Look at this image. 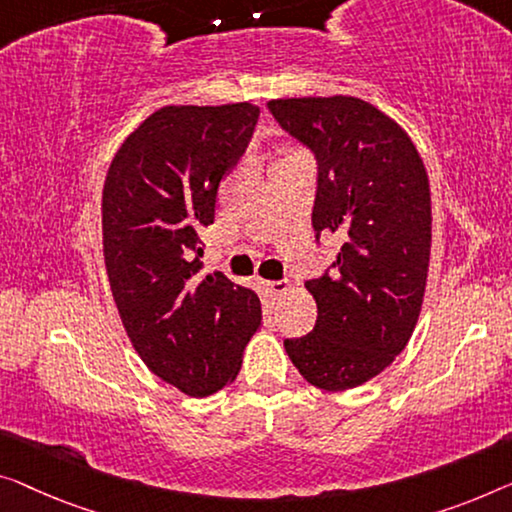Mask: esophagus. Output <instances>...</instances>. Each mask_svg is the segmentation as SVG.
Here are the masks:
<instances>
[{"label":"esophagus","mask_w":512,"mask_h":512,"mask_svg":"<svg viewBox=\"0 0 512 512\" xmlns=\"http://www.w3.org/2000/svg\"><path fill=\"white\" fill-rule=\"evenodd\" d=\"M266 289H269L273 296H282L289 289V282L287 280H269L266 282Z\"/></svg>","instance_id":"esophagus-1"}]
</instances>
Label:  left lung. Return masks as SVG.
<instances>
[{
  "label": "left lung",
  "instance_id": "obj_1",
  "mask_svg": "<svg viewBox=\"0 0 512 512\" xmlns=\"http://www.w3.org/2000/svg\"><path fill=\"white\" fill-rule=\"evenodd\" d=\"M269 110L315 151V232L338 234L333 276L308 280L317 324L285 349L324 391L361 386L416 329L432 248L430 179L409 133L354 96L276 98Z\"/></svg>",
  "mask_w": 512,
  "mask_h": 512
}]
</instances>
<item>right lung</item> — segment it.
Segmentation results:
<instances>
[{
  "instance_id": "obj_1",
  "label": "right lung",
  "mask_w": 512,
  "mask_h": 512,
  "mask_svg": "<svg viewBox=\"0 0 512 512\" xmlns=\"http://www.w3.org/2000/svg\"><path fill=\"white\" fill-rule=\"evenodd\" d=\"M259 108L167 105L121 142L103 186V257L121 324L144 365L190 398L232 384L262 303L220 271L202 276L200 232Z\"/></svg>"
}]
</instances>
